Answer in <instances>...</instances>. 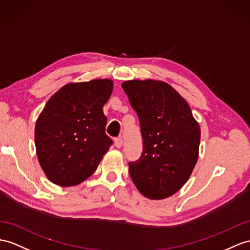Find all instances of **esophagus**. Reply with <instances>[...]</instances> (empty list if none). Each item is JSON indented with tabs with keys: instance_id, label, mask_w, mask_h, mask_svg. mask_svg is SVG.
<instances>
[{
	"instance_id": "esophagus-1",
	"label": "esophagus",
	"mask_w": 250,
	"mask_h": 250,
	"mask_svg": "<svg viewBox=\"0 0 250 250\" xmlns=\"http://www.w3.org/2000/svg\"><path fill=\"white\" fill-rule=\"evenodd\" d=\"M114 145L117 146L118 148H121L122 145H123V140H122V138H115L114 139Z\"/></svg>"
}]
</instances>
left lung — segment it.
Returning a JSON list of instances; mask_svg holds the SVG:
<instances>
[{
  "mask_svg": "<svg viewBox=\"0 0 250 250\" xmlns=\"http://www.w3.org/2000/svg\"><path fill=\"white\" fill-rule=\"evenodd\" d=\"M122 88L140 121L143 150L129 162L140 193L149 199L172 196L190 178L198 159L200 127L187 101L168 83L127 81Z\"/></svg>",
  "mask_w": 250,
  "mask_h": 250,
  "instance_id": "left-lung-1",
  "label": "left lung"
}]
</instances>
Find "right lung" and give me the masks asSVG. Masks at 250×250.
I'll use <instances>...</instances> for the list:
<instances>
[{"label":"right lung","instance_id":"1","mask_svg":"<svg viewBox=\"0 0 250 250\" xmlns=\"http://www.w3.org/2000/svg\"><path fill=\"white\" fill-rule=\"evenodd\" d=\"M111 79L64 84L47 101L35 126L36 151L53 184L73 187L89 178L112 144L103 107Z\"/></svg>","mask_w":250,"mask_h":250}]
</instances>
